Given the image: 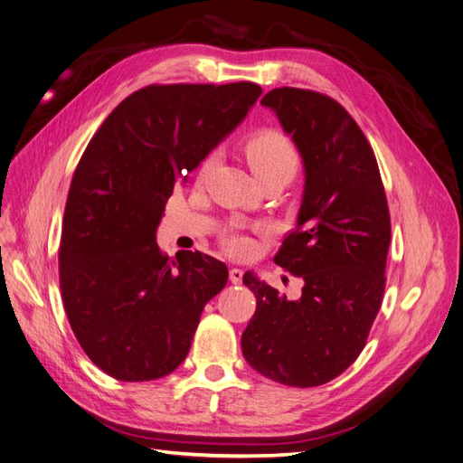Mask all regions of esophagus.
I'll return each mask as SVG.
<instances>
[{"label":"esophagus","instance_id":"34e87169","mask_svg":"<svg viewBox=\"0 0 463 463\" xmlns=\"http://www.w3.org/2000/svg\"><path fill=\"white\" fill-rule=\"evenodd\" d=\"M242 277H244V270H242V269H231L229 279H231L232 284H241V282H242Z\"/></svg>","mask_w":463,"mask_h":463}]
</instances>
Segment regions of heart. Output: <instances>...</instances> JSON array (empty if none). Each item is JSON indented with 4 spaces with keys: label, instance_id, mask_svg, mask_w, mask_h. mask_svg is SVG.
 Instances as JSON below:
<instances>
[{
    "label": "heart",
    "instance_id": "b5f03b06",
    "mask_svg": "<svg viewBox=\"0 0 463 463\" xmlns=\"http://www.w3.org/2000/svg\"><path fill=\"white\" fill-rule=\"evenodd\" d=\"M246 156L250 162V167L255 174V177H263L270 174H279V171H294L298 169L299 158L294 145L288 141V137H284L279 131H261L255 133L251 139L246 143ZM217 154H210L208 158L203 160L200 167V175H203L213 164H215ZM225 246L232 253H244L250 248V242L244 236L238 234H229L225 238Z\"/></svg>",
    "mask_w": 463,
    "mask_h": 463
}]
</instances>
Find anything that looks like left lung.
I'll return each instance as SVG.
<instances>
[{"mask_svg":"<svg viewBox=\"0 0 463 463\" xmlns=\"http://www.w3.org/2000/svg\"><path fill=\"white\" fill-rule=\"evenodd\" d=\"M261 105L292 137L305 169L298 225L275 255L305 284L289 301L246 272L258 307L242 353L272 382L317 387L356 361L378 317L391 242L387 198L372 146L337 100L277 88Z\"/></svg>","mask_w":463,"mask_h":463,"instance_id":"8db88e82","label":"left lung"}]
</instances>
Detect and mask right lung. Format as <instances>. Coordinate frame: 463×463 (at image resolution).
<instances>
[{
	"mask_svg": "<svg viewBox=\"0 0 463 463\" xmlns=\"http://www.w3.org/2000/svg\"><path fill=\"white\" fill-rule=\"evenodd\" d=\"M258 83L146 85L109 114L74 171L59 248L72 332L119 382H150L188 354L227 265L200 251L169 260L156 229L177 181L246 118Z\"/></svg>",
	"mask_w": 463,
	"mask_h": 463,
	"instance_id": "1",
	"label": "right lung"
}]
</instances>
